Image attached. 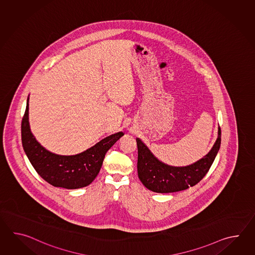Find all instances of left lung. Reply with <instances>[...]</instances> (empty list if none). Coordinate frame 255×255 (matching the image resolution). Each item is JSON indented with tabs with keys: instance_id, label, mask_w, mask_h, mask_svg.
Masks as SVG:
<instances>
[{
	"instance_id": "1",
	"label": "left lung",
	"mask_w": 255,
	"mask_h": 255,
	"mask_svg": "<svg viewBox=\"0 0 255 255\" xmlns=\"http://www.w3.org/2000/svg\"><path fill=\"white\" fill-rule=\"evenodd\" d=\"M221 128L211 151L194 164L187 167H172L160 162L146 145L136 138L137 175L146 189L157 193H169L187 190L204 178L221 146Z\"/></svg>"
}]
</instances>
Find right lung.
Listing matches in <instances>:
<instances>
[{"label": "right lung", "mask_w": 255, "mask_h": 255, "mask_svg": "<svg viewBox=\"0 0 255 255\" xmlns=\"http://www.w3.org/2000/svg\"><path fill=\"white\" fill-rule=\"evenodd\" d=\"M22 120V143L36 172L54 187L75 190L87 187L97 178L109 148L124 134L119 132L104 138L86 151L75 156H60L47 151L31 133L28 121L29 104Z\"/></svg>", "instance_id": "right-lung-1"}]
</instances>
